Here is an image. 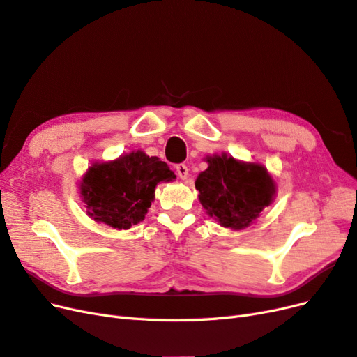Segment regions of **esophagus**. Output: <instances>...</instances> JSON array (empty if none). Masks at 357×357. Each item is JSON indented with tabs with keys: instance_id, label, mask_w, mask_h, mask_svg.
Returning <instances> with one entry per match:
<instances>
[{
	"instance_id": "1",
	"label": "esophagus",
	"mask_w": 357,
	"mask_h": 357,
	"mask_svg": "<svg viewBox=\"0 0 357 357\" xmlns=\"http://www.w3.org/2000/svg\"><path fill=\"white\" fill-rule=\"evenodd\" d=\"M176 174H178V176L181 179H187V176H188V166L183 165V163L178 165L176 166Z\"/></svg>"
}]
</instances>
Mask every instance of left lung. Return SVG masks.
<instances>
[{"label":"left lung","mask_w":357,"mask_h":357,"mask_svg":"<svg viewBox=\"0 0 357 357\" xmlns=\"http://www.w3.org/2000/svg\"><path fill=\"white\" fill-rule=\"evenodd\" d=\"M206 162L209 166L195 179V190L206 212L222 227H249L271 204L275 183L264 166L238 162L225 153L206 157Z\"/></svg>","instance_id":"obj_1"}]
</instances>
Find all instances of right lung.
Returning a JSON list of instances; mask_svg holds the SVG:
<instances>
[{
    "mask_svg": "<svg viewBox=\"0 0 357 357\" xmlns=\"http://www.w3.org/2000/svg\"><path fill=\"white\" fill-rule=\"evenodd\" d=\"M175 178L176 175L158 157L132 151L114 162L89 167L79 182V194L87 215L96 222L129 229L144 221L154 200L157 183Z\"/></svg>",
    "mask_w": 357,
    "mask_h": 357,
    "instance_id": "1",
    "label": "right lung"
}]
</instances>
